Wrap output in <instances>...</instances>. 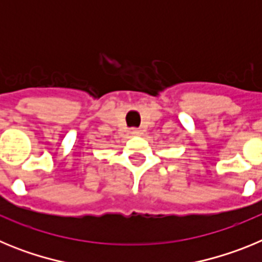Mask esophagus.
I'll use <instances>...</instances> for the list:
<instances>
[{"label":"esophagus","instance_id":"esophagus-1","mask_svg":"<svg viewBox=\"0 0 262 262\" xmlns=\"http://www.w3.org/2000/svg\"><path fill=\"white\" fill-rule=\"evenodd\" d=\"M129 133H131V135H142V129L140 128H135V127H134V128H131L129 129Z\"/></svg>","mask_w":262,"mask_h":262}]
</instances>
